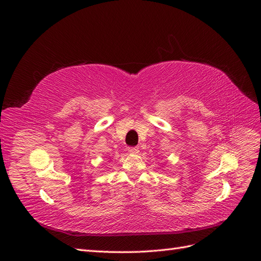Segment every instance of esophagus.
<instances>
[{
	"label": "esophagus",
	"instance_id": "esophagus-1",
	"mask_svg": "<svg viewBox=\"0 0 261 261\" xmlns=\"http://www.w3.org/2000/svg\"><path fill=\"white\" fill-rule=\"evenodd\" d=\"M128 151L130 152V153H138V147H129L128 148Z\"/></svg>",
	"mask_w": 261,
	"mask_h": 261
}]
</instances>
